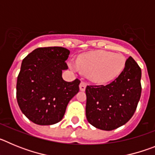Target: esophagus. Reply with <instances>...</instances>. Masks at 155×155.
<instances>
[{"label":"esophagus","mask_w":155,"mask_h":155,"mask_svg":"<svg viewBox=\"0 0 155 155\" xmlns=\"http://www.w3.org/2000/svg\"><path fill=\"white\" fill-rule=\"evenodd\" d=\"M86 86H87V84H86L85 82L81 81L80 83V85H79V87H80V90L81 91H84L86 88Z\"/></svg>","instance_id":"34e87169"}]
</instances>
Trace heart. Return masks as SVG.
<instances>
[{
	"mask_svg": "<svg viewBox=\"0 0 155 155\" xmlns=\"http://www.w3.org/2000/svg\"><path fill=\"white\" fill-rule=\"evenodd\" d=\"M126 59L121 53L104 50L88 52L79 56L77 65L70 63V68L87 74L95 83H106L116 78L125 68Z\"/></svg>",
	"mask_w": 155,
	"mask_h": 155,
	"instance_id": "1",
	"label": "heart"
}]
</instances>
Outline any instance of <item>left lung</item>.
Wrapping results in <instances>:
<instances>
[{
  "instance_id": "obj_1",
  "label": "left lung",
  "mask_w": 155,
  "mask_h": 155,
  "mask_svg": "<svg viewBox=\"0 0 155 155\" xmlns=\"http://www.w3.org/2000/svg\"><path fill=\"white\" fill-rule=\"evenodd\" d=\"M141 70L131 57L113 81L86 87V117L102 130H113L127 124L136 111L141 94Z\"/></svg>"
}]
</instances>
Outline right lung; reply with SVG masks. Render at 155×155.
<instances>
[{
    "label": "right lung",
    "mask_w": 155,
    "mask_h": 155,
    "mask_svg": "<svg viewBox=\"0 0 155 155\" xmlns=\"http://www.w3.org/2000/svg\"><path fill=\"white\" fill-rule=\"evenodd\" d=\"M70 50L64 47L37 48L22 61L16 95L23 114L38 125H53L63 119L71 99L79 91L80 81H64L62 72Z\"/></svg>",
    "instance_id": "obj_1"
}]
</instances>
